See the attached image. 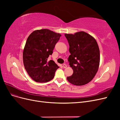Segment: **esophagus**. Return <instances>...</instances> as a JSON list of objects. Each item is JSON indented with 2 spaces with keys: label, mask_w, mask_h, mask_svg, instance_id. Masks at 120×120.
<instances>
[{
  "label": "esophagus",
  "mask_w": 120,
  "mask_h": 120,
  "mask_svg": "<svg viewBox=\"0 0 120 120\" xmlns=\"http://www.w3.org/2000/svg\"><path fill=\"white\" fill-rule=\"evenodd\" d=\"M63 67H64V68H66L67 67V64H63Z\"/></svg>",
  "instance_id": "34e87169"
}]
</instances>
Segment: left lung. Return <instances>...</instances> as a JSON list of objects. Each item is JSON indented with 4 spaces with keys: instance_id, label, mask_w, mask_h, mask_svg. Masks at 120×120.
<instances>
[{
    "instance_id": "left-lung-1",
    "label": "left lung",
    "mask_w": 120,
    "mask_h": 120,
    "mask_svg": "<svg viewBox=\"0 0 120 120\" xmlns=\"http://www.w3.org/2000/svg\"><path fill=\"white\" fill-rule=\"evenodd\" d=\"M64 35L70 46L68 61L73 70L68 81L74 85H85L92 80L99 69V46L96 39L84 31Z\"/></svg>"
}]
</instances>
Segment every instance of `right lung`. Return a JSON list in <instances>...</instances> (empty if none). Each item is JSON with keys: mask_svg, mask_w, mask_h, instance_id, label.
<instances>
[{"mask_svg": "<svg viewBox=\"0 0 120 120\" xmlns=\"http://www.w3.org/2000/svg\"><path fill=\"white\" fill-rule=\"evenodd\" d=\"M61 36L43 29L33 31L28 37L23 52V61L28 74L36 82L52 80L60 68L53 60L48 61V59Z\"/></svg>", "mask_w": 120, "mask_h": 120, "instance_id": "add662e5", "label": "right lung"}]
</instances>
